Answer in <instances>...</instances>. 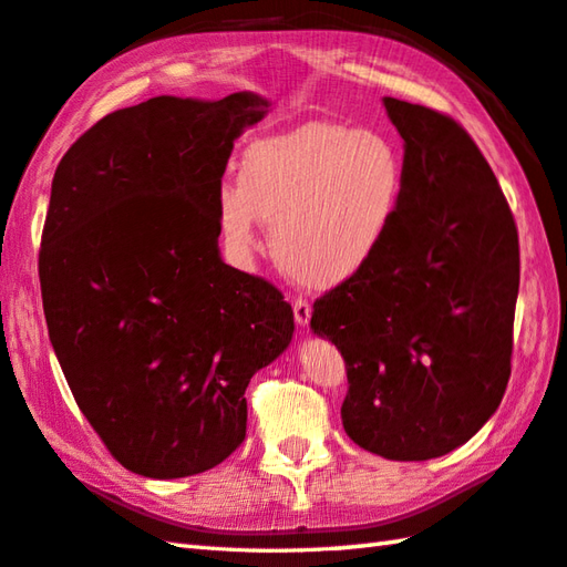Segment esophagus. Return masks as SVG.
<instances>
[{"label":"esophagus","mask_w":567,"mask_h":567,"mask_svg":"<svg viewBox=\"0 0 567 567\" xmlns=\"http://www.w3.org/2000/svg\"><path fill=\"white\" fill-rule=\"evenodd\" d=\"M310 300L308 298H296L293 300V316H296V320L300 322V326H306V322L310 320Z\"/></svg>","instance_id":"34e87169"}]
</instances>
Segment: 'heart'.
I'll return each instance as SVG.
<instances>
[{
    "instance_id": "1",
    "label": "heart",
    "mask_w": 567,
    "mask_h": 567,
    "mask_svg": "<svg viewBox=\"0 0 567 567\" xmlns=\"http://www.w3.org/2000/svg\"><path fill=\"white\" fill-rule=\"evenodd\" d=\"M403 158L384 134L308 122L251 142L239 176L217 190V223L229 254L259 249V217L271 223L279 267L310 288L362 274L394 227Z\"/></svg>"
}]
</instances>
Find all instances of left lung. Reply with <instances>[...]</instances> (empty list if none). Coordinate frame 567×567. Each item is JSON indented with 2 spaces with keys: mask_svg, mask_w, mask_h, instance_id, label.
Instances as JSON below:
<instances>
[{
  "mask_svg": "<svg viewBox=\"0 0 567 567\" xmlns=\"http://www.w3.org/2000/svg\"><path fill=\"white\" fill-rule=\"evenodd\" d=\"M406 142L403 200L369 267L322 293L310 328L342 352V425L386 460H431L475 435L512 377L518 233L465 126L384 97Z\"/></svg>",
  "mask_w": 567,
  "mask_h": 567,
  "instance_id": "1",
  "label": "left lung"
}]
</instances>
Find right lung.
I'll list each match as a JSON object with an SVG mask.
<instances>
[{
	"label": "right lung",
	"instance_id": "1",
	"mask_svg": "<svg viewBox=\"0 0 567 567\" xmlns=\"http://www.w3.org/2000/svg\"><path fill=\"white\" fill-rule=\"evenodd\" d=\"M267 100L154 97L55 168L39 251L43 316L78 409L122 467L188 477L247 435L249 379L293 334L261 276L219 259L217 190Z\"/></svg>",
	"mask_w": 567,
	"mask_h": 567
}]
</instances>
